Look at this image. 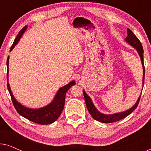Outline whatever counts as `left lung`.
Returning <instances> with one entry per match:
<instances>
[{
  "label": "left lung",
  "instance_id": "8db88e82",
  "mask_svg": "<svg viewBox=\"0 0 151 151\" xmlns=\"http://www.w3.org/2000/svg\"><path fill=\"white\" fill-rule=\"evenodd\" d=\"M127 35L124 40L126 42L131 45V47H133V48H135L137 51V52L139 54L140 59H141L142 67H143V79H142V87H144V76H145V69H144V57H143V47L142 45L135 34L131 32V29H127ZM83 94L84 96V100H85V103L87 107V109L88 112L91 114V115L93 117V118L96 119V120L102 123H111V122H117L120 120V119L124 118L128 115L131 114L133 111L137 107V105L139 104L140 97H141V94L139 98H138L137 102L135 104L133 105L131 108H130L128 110L123 111V112L120 113H113V114H104V113H101L99 111L98 109H96V107L95 106V105L93 103L91 98L86 94L85 91L83 90Z\"/></svg>",
  "mask_w": 151,
  "mask_h": 151
}]
</instances>
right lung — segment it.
I'll use <instances>...</instances> for the list:
<instances>
[{"instance_id": "right-lung-1", "label": "right lung", "mask_w": 151, "mask_h": 151, "mask_svg": "<svg viewBox=\"0 0 151 151\" xmlns=\"http://www.w3.org/2000/svg\"><path fill=\"white\" fill-rule=\"evenodd\" d=\"M27 25L24 27L23 28L20 30V32L18 33V36H16L14 42L12 45V46L10 49V51H12V49L14 48V47L18 44V41L21 38L22 34L25 32ZM9 56H8L7 60V88L9 91V93L11 96L12 102L17 112L24 117V118L29 119V121H32L34 123L40 124L42 125L45 124H50L56 120L60 115L62 111L64 109L65 106V96L66 93L68 91V90L72 86L75 85L76 82L75 80H72L66 84L63 87L60 88L55 95L54 98L51 101V102L47 104V106L41 107L39 109H31L27 108V107L23 106L20 104L19 102L16 100V99L14 98L13 93L10 88L8 78H9Z\"/></svg>"}]
</instances>
